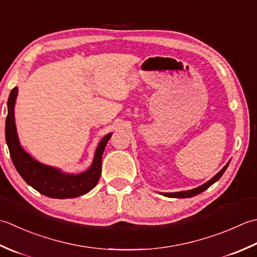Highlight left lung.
<instances>
[{
	"mask_svg": "<svg viewBox=\"0 0 257 257\" xmlns=\"http://www.w3.org/2000/svg\"><path fill=\"white\" fill-rule=\"evenodd\" d=\"M228 164H229V162L228 163L225 165L223 169L219 171L217 174L213 177L212 180H209L208 182H206L205 184H203V185H201V186H198V187H196V188H194V190H190V191H183V192H176V193H164V195L165 196H169V197H176V198H186V197H192V196H195V195H197V194H200V193H202V192H204L205 190H207V188L211 186L212 184H214V183H215L216 181H218L219 179H221V176L224 174V172L226 171V169H227V166H228Z\"/></svg>",
	"mask_w": 257,
	"mask_h": 257,
	"instance_id": "1",
	"label": "left lung"
}]
</instances>
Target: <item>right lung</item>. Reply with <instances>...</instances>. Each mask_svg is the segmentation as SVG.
Returning a JSON list of instances; mask_svg holds the SVG:
<instances>
[{"mask_svg":"<svg viewBox=\"0 0 257 257\" xmlns=\"http://www.w3.org/2000/svg\"><path fill=\"white\" fill-rule=\"evenodd\" d=\"M18 87H14L8 99V116L5 121V139L15 169L29 185L41 194L52 198H73L86 194L95 187L101 176L102 155L111 139L109 133L99 142L90 169L81 174H65L54 167L39 163L21 148L14 121V104Z\"/></svg>","mask_w":257,"mask_h":257,"instance_id":"right-lung-1","label":"right lung"}]
</instances>
